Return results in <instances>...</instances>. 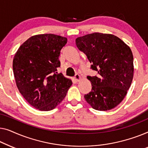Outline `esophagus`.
Instances as JSON below:
<instances>
[{
  "label": "esophagus",
  "mask_w": 148,
  "mask_h": 148,
  "mask_svg": "<svg viewBox=\"0 0 148 148\" xmlns=\"http://www.w3.org/2000/svg\"><path fill=\"white\" fill-rule=\"evenodd\" d=\"M74 79L76 82H78V81L80 80V76L78 74H76L74 76Z\"/></svg>",
  "instance_id": "1"
}]
</instances>
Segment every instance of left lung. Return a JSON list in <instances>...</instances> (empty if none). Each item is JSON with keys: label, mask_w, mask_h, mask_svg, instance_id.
Segmentation results:
<instances>
[{"label": "left lung", "mask_w": 148, "mask_h": 148, "mask_svg": "<svg viewBox=\"0 0 148 148\" xmlns=\"http://www.w3.org/2000/svg\"><path fill=\"white\" fill-rule=\"evenodd\" d=\"M78 49L86 56L90 69L97 74L87 78L92 84L84 99L93 109L115 108L127 95L134 77V57L130 47L111 34L94 33L76 39Z\"/></svg>", "instance_id": "1"}]
</instances>
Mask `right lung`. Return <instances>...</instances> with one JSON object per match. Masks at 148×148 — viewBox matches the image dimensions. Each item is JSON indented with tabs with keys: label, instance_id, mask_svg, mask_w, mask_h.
I'll list each match as a JSON object with an SVG mask.
<instances>
[{
	"label": "right lung",
	"instance_id": "obj_1",
	"mask_svg": "<svg viewBox=\"0 0 148 148\" xmlns=\"http://www.w3.org/2000/svg\"><path fill=\"white\" fill-rule=\"evenodd\" d=\"M66 43V37L57 35H36L25 41L14 55L12 68L16 86L35 109H53L72 84L57 70L60 51Z\"/></svg>",
	"mask_w": 148,
	"mask_h": 148
}]
</instances>
